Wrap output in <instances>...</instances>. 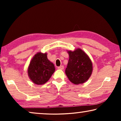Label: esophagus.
Listing matches in <instances>:
<instances>
[{
    "instance_id": "1",
    "label": "esophagus",
    "mask_w": 121,
    "mask_h": 121,
    "mask_svg": "<svg viewBox=\"0 0 121 121\" xmlns=\"http://www.w3.org/2000/svg\"><path fill=\"white\" fill-rule=\"evenodd\" d=\"M58 68L59 69H60V70H63V69H64V66H63V65H61V66L59 67Z\"/></svg>"
}]
</instances>
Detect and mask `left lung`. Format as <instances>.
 I'll return each instance as SVG.
<instances>
[{
    "label": "left lung",
    "instance_id": "1",
    "mask_svg": "<svg viewBox=\"0 0 121 121\" xmlns=\"http://www.w3.org/2000/svg\"><path fill=\"white\" fill-rule=\"evenodd\" d=\"M69 59L65 73L69 80L76 85L86 82L93 70L92 63L89 56L83 50L77 48L68 51Z\"/></svg>",
    "mask_w": 121,
    "mask_h": 121
}]
</instances>
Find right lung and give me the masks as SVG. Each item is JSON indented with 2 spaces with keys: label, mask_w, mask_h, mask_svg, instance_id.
Returning <instances> with one entry per match:
<instances>
[{
  "label": "right lung",
  "mask_w": 121,
  "mask_h": 121,
  "mask_svg": "<svg viewBox=\"0 0 121 121\" xmlns=\"http://www.w3.org/2000/svg\"><path fill=\"white\" fill-rule=\"evenodd\" d=\"M55 70L54 65L48 60L47 53L38 52L30 61L28 74L34 83L42 85L50 79Z\"/></svg>",
  "instance_id": "1"
}]
</instances>
